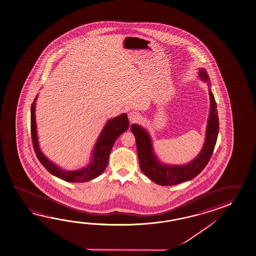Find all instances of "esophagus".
<instances>
[{"mask_svg":"<svg viewBox=\"0 0 256 256\" xmlns=\"http://www.w3.org/2000/svg\"><path fill=\"white\" fill-rule=\"evenodd\" d=\"M140 115L138 113V112H136V111H131L128 113V120L130 121V123H136V122H138V121L140 120Z\"/></svg>","mask_w":256,"mask_h":256,"instance_id":"1","label":"esophagus"}]
</instances>
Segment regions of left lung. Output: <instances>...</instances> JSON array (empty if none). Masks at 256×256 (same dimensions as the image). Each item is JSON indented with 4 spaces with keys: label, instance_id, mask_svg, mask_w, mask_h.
I'll return each mask as SVG.
<instances>
[{
    "label": "left lung",
    "instance_id": "1",
    "mask_svg": "<svg viewBox=\"0 0 256 256\" xmlns=\"http://www.w3.org/2000/svg\"><path fill=\"white\" fill-rule=\"evenodd\" d=\"M200 77L209 82V76L204 68H200ZM211 108L206 128V138L200 154L189 164L184 166H168L160 163L152 150V144L148 132L138 125L131 126L135 136L140 166L144 174L160 186H174L196 178L206 166L212 156L219 131V118L217 115L216 102L209 90Z\"/></svg>",
    "mask_w": 256,
    "mask_h": 256
}]
</instances>
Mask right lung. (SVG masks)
I'll return each instance as SVG.
<instances>
[{
    "instance_id": "obj_1",
    "label": "right lung",
    "mask_w": 256,
    "mask_h": 256,
    "mask_svg": "<svg viewBox=\"0 0 256 256\" xmlns=\"http://www.w3.org/2000/svg\"><path fill=\"white\" fill-rule=\"evenodd\" d=\"M37 96L34 98L30 110V135L32 140V146L35 151L37 158L40 164L44 166L47 171L54 174L58 178L65 180L67 182H88L90 180L96 178L102 174L108 163V156L110 154L112 146L114 145L116 138L125 132L130 126V121L126 114H122L120 116L112 118L106 122L104 130H102L95 148L93 151L90 164L84 168L80 169L77 171H64L62 170L44 156L39 148V143L37 140V131H36V123H35V102Z\"/></svg>"
}]
</instances>
